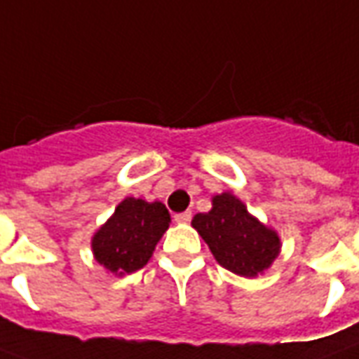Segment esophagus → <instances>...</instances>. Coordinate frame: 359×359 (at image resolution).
Listing matches in <instances>:
<instances>
[{
	"instance_id": "obj_1",
	"label": "esophagus",
	"mask_w": 359,
	"mask_h": 359,
	"mask_svg": "<svg viewBox=\"0 0 359 359\" xmlns=\"http://www.w3.org/2000/svg\"><path fill=\"white\" fill-rule=\"evenodd\" d=\"M174 219H176L177 224H187L191 219V212H182V214H176L174 216Z\"/></svg>"
}]
</instances>
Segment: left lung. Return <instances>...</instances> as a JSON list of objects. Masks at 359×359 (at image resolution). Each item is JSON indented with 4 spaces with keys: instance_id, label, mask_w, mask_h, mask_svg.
<instances>
[{
    "instance_id": "1",
    "label": "left lung",
    "mask_w": 359,
    "mask_h": 359,
    "mask_svg": "<svg viewBox=\"0 0 359 359\" xmlns=\"http://www.w3.org/2000/svg\"><path fill=\"white\" fill-rule=\"evenodd\" d=\"M191 226L205 239L216 262L235 276H262L281 252L276 229L252 216L229 191L214 195L210 210L195 214Z\"/></svg>"
}]
</instances>
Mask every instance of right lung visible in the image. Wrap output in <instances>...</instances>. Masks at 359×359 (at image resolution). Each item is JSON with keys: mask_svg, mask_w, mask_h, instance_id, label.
Returning a JSON list of instances; mask_svg holds the SVG:
<instances>
[{"mask_svg": "<svg viewBox=\"0 0 359 359\" xmlns=\"http://www.w3.org/2000/svg\"><path fill=\"white\" fill-rule=\"evenodd\" d=\"M170 222V212L161 201L126 197L91 237L95 262L116 277L137 271L151 260Z\"/></svg>", "mask_w": 359, "mask_h": 359, "instance_id": "1", "label": "right lung"}]
</instances>
